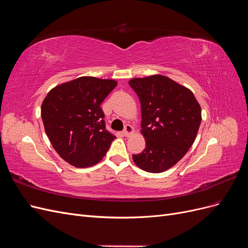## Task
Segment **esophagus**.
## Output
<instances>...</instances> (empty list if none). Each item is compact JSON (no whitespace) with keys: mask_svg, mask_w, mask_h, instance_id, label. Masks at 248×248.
<instances>
[{"mask_svg":"<svg viewBox=\"0 0 248 248\" xmlns=\"http://www.w3.org/2000/svg\"><path fill=\"white\" fill-rule=\"evenodd\" d=\"M133 132H134L133 127L131 125H129V124H126L125 125V128H124V131H123L124 136L125 137H130Z\"/></svg>","mask_w":248,"mask_h":248,"instance_id":"1","label":"esophagus"}]
</instances>
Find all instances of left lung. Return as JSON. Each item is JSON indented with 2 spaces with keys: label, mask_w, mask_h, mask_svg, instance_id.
<instances>
[{
  "label": "left lung",
  "mask_w": 248,
  "mask_h": 248,
  "mask_svg": "<svg viewBox=\"0 0 248 248\" xmlns=\"http://www.w3.org/2000/svg\"><path fill=\"white\" fill-rule=\"evenodd\" d=\"M130 87L140 98L141 134L146 148L132 155L137 166L149 172L174 167L192 146L202 121V110L189 89L160 74L132 78Z\"/></svg>",
  "instance_id": "left-lung-1"
}]
</instances>
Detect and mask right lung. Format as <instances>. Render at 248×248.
<instances>
[{
	"mask_svg": "<svg viewBox=\"0 0 248 248\" xmlns=\"http://www.w3.org/2000/svg\"><path fill=\"white\" fill-rule=\"evenodd\" d=\"M114 79L81 77L52 88L41 106V118L52 147L77 168L98 163L116 139L106 129L100 104L115 89Z\"/></svg>",
	"mask_w": 248,
	"mask_h": 248,
	"instance_id": "right-lung-1",
	"label": "right lung"
}]
</instances>
